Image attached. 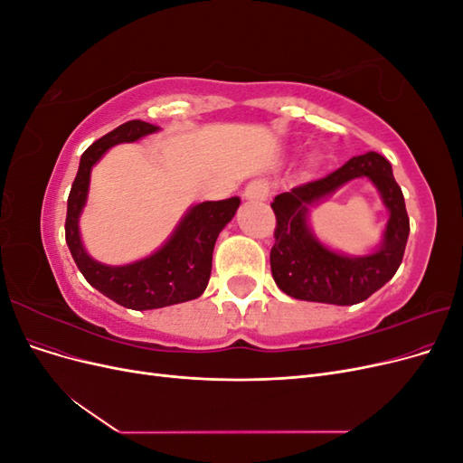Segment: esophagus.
I'll list each match as a JSON object with an SVG mask.
<instances>
[{
	"instance_id": "obj_1",
	"label": "esophagus",
	"mask_w": 463,
	"mask_h": 463,
	"mask_svg": "<svg viewBox=\"0 0 463 463\" xmlns=\"http://www.w3.org/2000/svg\"><path fill=\"white\" fill-rule=\"evenodd\" d=\"M269 194H270L269 184H266L264 179H255V181H250V184L245 187L243 199H245V201L262 203V201L269 199Z\"/></svg>"
}]
</instances>
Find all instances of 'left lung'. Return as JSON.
Segmentation results:
<instances>
[{"instance_id":"8db88e82","label":"left lung","mask_w":463,"mask_h":463,"mask_svg":"<svg viewBox=\"0 0 463 463\" xmlns=\"http://www.w3.org/2000/svg\"><path fill=\"white\" fill-rule=\"evenodd\" d=\"M359 176L369 178L389 210L382 243L367 256H344L322 244L310 228V208ZM276 243L270 269L276 286L289 298L330 305H355L371 298L400 269L410 235V218L390 162L378 152L347 160L340 170L278 194Z\"/></svg>"}]
</instances>
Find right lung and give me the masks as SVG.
Segmentation results:
<instances>
[{
    "label": "right lung",
    "instance_id": "obj_1",
    "mask_svg": "<svg viewBox=\"0 0 463 463\" xmlns=\"http://www.w3.org/2000/svg\"><path fill=\"white\" fill-rule=\"evenodd\" d=\"M156 131H160L156 125L133 119L98 138L82 152L79 172L67 199L65 241L80 274L106 298L133 311L162 309L201 298L213 270L214 243L241 203L240 197H232L191 206L164 245L145 259L119 266L92 259L82 245L79 228L80 214L89 199L92 167L111 146L135 143Z\"/></svg>",
    "mask_w": 463,
    "mask_h": 463
}]
</instances>
